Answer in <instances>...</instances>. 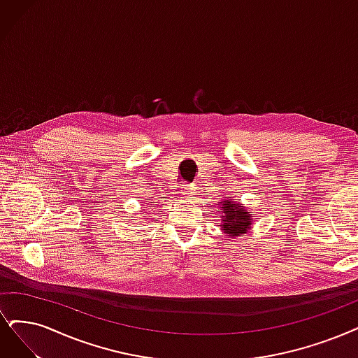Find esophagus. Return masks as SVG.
<instances>
[{"label": "esophagus", "mask_w": 358, "mask_h": 358, "mask_svg": "<svg viewBox=\"0 0 358 358\" xmlns=\"http://www.w3.org/2000/svg\"><path fill=\"white\" fill-rule=\"evenodd\" d=\"M182 194H186L187 197H192L194 193H196V186L192 182V184H186V186L182 187Z\"/></svg>", "instance_id": "esophagus-1"}]
</instances>
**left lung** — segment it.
Returning <instances> with one entry per match:
<instances>
[{
	"label": "left lung",
	"instance_id": "obj_1",
	"mask_svg": "<svg viewBox=\"0 0 358 358\" xmlns=\"http://www.w3.org/2000/svg\"><path fill=\"white\" fill-rule=\"evenodd\" d=\"M221 206L218 210L222 213V230L226 234L236 237L245 234L249 227L252 226L250 214L241 206V203L233 199H224L220 202Z\"/></svg>",
	"mask_w": 358,
	"mask_h": 358
}]
</instances>
